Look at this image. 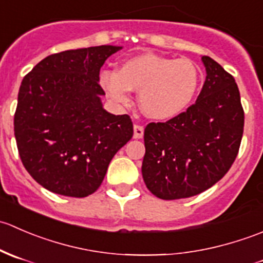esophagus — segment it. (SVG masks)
Segmentation results:
<instances>
[{"instance_id": "obj_1", "label": "esophagus", "mask_w": 263, "mask_h": 263, "mask_svg": "<svg viewBox=\"0 0 263 263\" xmlns=\"http://www.w3.org/2000/svg\"><path fill=\"white\" fill-rule=\"evenodd\" d=\"M144 136V127L140 124H135L134 126V139H141Z\"/></svg>"}]
</instances>
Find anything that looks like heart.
Wrapping results in <instances>:
<instances>
[{"label":"heart","instance_id":"1","mask_svg":"<svg viewBox=\"0 0 263 263\" xmlns=\"http://www.w3.org/2000/svg\"><path fill=\"white\" fill-rule=\"evenodd\" d=\"M201 81L197 63L154 53L134 55L118 71L100 72V86L110 100L128 104L131 91H139V104L148 118L165 121L181 115L195 98Z\"/></svg>","mask_w":263,"mask_h":263}]
</instances>
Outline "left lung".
<instances>
[{"instance_id": "left-lung-1", "label": "left lung", "mask_w": 263, "mask_h": 263, "mask_svg": "<svg viewBox=\"0 0 263 263\" xmlns=\"http://www.w3.org/2000/svg\"><path fill=\"white\" fill-rule=\"evenodd\" d=\"M206 80L197 100L164 123L144 132L142 178L161 200L187 198L213 187L238 155L245 112L234 78L216 61L201 57Z\"/></svg>"}]
</instances>
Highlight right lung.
<instances>
[{
  "label": "right lung",
  "mask_w": 263,
  "mask_h": 263,
  "mask_svg": "<svg viewBox=\"0 0 263 263\" xmlns=\"http://www.w3.org/2000/svg\"><path fill=\"white\" fill-rule=\"evenodd\" d=\"M122 47L71 49L42 60L23 79L14 118L18 155L46 190L86 197L134 135L127 115L103 108L99 72Z\"/></svg>",
  "instance_id": "add662e5"
}]
</instances>
